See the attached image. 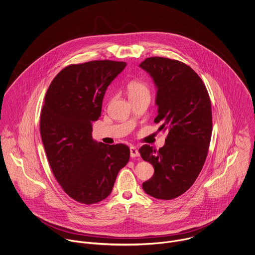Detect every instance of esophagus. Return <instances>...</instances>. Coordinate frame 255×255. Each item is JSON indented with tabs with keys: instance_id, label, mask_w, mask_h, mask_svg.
Returning a JSON list of instances; mask_svg holds the SVG:
<instances>
[{
	"instance_id": "1",
	"label": "esophagus",
	"mask_w": 255,
	"mask_h": 255,
	"mask_svg": "<svg viewBox=\"0 0 255 255\" xmlns=\"http://www.w3.org/2000/svg\"><path fill=\"white\" fill-rule=\"evenodd\" d=\"M130 155H131V157H138L140 155L139 150L136 146H133V145L130 146Z\"/></svg>"
}]
</instances>
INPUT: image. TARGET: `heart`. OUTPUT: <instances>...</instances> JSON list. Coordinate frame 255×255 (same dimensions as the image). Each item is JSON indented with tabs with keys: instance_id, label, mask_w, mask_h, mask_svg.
Here are the masks:
<instances>
[{
	"instance_id": "1",
	"label": "heart",
	"mask_w": 255,
	"mask_h": 255,
	"mask_svg": "<svg viewBox=\"0 0 255 255\" xmlns=\"http://www.w3.org/2000/svg\"><path fill=\"white\" fill-rule=\"evenodd\" d=\"M127 90L130 99L141 96H150L149 87L141 81H132L131 83H129Z\"/></svg>"
}]
</instances>
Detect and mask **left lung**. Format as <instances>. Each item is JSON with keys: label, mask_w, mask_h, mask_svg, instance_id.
Segmentation results:
<instances>
[{"label": "left lung", "mask_w": 255, "mask_h": 255, "mask_svg": "<svg viewBox=\"0 0 255 255\" xmlns=\"http://www.w3.org/2000/svg\"><path fill=\"white\" fill-rule=\"evenodd\" d=\"M140 67L157 88L154 123H161L158 130L168 131L158 150L148 144L139 149L154 168L142 189L153 198L169 200L187 192L203 167L212 133L211 103L200 77L182 61L147 57Z\"/></svg>", "instance_id": "1"}]
</instances>
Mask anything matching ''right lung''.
I'll return each instance as SVG.
<instances>
[{
    "mask_svg": "<svg viewBox=\"0 0 255 255\" xmlns=\"http://www.w3.org/2000/svg\"><path fill=\"white\" fill-rule=\"evenodd\" d=\"M126 62L94 60L63 68L49 87L40 133L50 166L62 190L83 204L108 198L119 170L129 161L126 144L92 138L105 93Z\"/></svg>",
    "mask_w": 255,
    "mask_h": 255,
    "instance_id": "obj_1",
    "label": "right lung"
}]
</instances>
